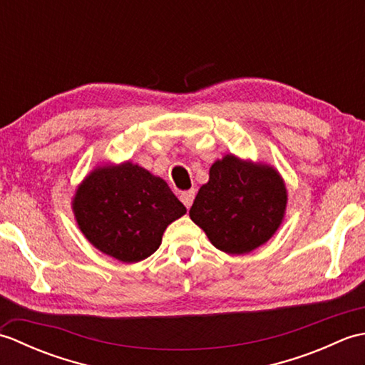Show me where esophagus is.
<instances>
[{
    "mask_svg": "<svg viewBox=\"0 0 365 365\" xmlns=\"http://www.w3.org/2000/svg\"><path fill=\"white\" fill-rule=\"evenodd\" d=\"M196 196V191L195 190H190V191H183L180 195V200L183 202V205L190 208L192 205V200H195Z\"/></svg>",
    "mask_w": 365,
    "mask_h": 365,
    "instance_id": "obj_1",
    "label": "esophagus"
}]
</instances>
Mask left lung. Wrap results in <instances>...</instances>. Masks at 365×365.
<instances>
[{
  "label": "left lung",
  "mask_w": 365,
  "mask_h": 365,
  "mask_svg": "<svg viewBox=\"0 0 365 365\" xmlns=\"http://www.w3.org/2000/svg\"><path fill=\"white\" fill-rule=\"evenodd\" d=\"M285 185L273 168L226 155L210 168L190 218L227 254L251 252L271 238L285 212Z\"/></svg>",
  "instance_id": "8db88e82"
}]
</instances>
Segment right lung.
Masks as SVG:
<instances>
[{
  "label": "right lung",
  "instance_id": "add662e5",
  "mask_svg": "<svg viewBox=\"0 0 365 365\" xmlns=\"http://www.w3.org/2000/svg\"><path fill=\"white\" fill-rule=\"evenodd\" d=\"M75 218L97 250L120 262L144 260L187 208L168 183L131 163L98 168L76 190Z\"/></svg>",
  "mask_w": 365,
  "mask_h": 365
}]
</instances>
